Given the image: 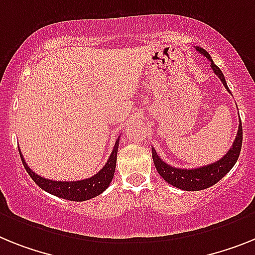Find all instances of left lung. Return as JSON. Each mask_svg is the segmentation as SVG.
I'll return each instance as SVG.
<instances>
[{"mask_svg":"<svg viewBox=\"0 0 255 255\" xmlns=\"http://www.w3.org/2000/svg\"><path fill=\"white\" fill-rule=\"evenodd\" d=\"M196 49L198 53L205 55L211 62L213 71L222 80V83H223L227 91L230 92V88L227 87L223 72L220 71V68L214 63L210 54L205 49L200 48V46H196ZM241 145H243V126H241L240 121V126H239L236 138L233 141L232 146L228 150V153L223 158H220L219 160H217V162L207 164V166H204V167L188 168V170L187 168L172 167V166L167 164L158 157L155 149H151V154H153V162L155 168H157L158 174L163 177L167 183H170L171 185H174V187L183 190H202L211 187L214 184H217L222 177L226 176L230 172L231 168L235 166V163L239 159V155H240L241 151Z\"/></svg>","mask_w":255,"mask_h":255,"instance_id":"1","label":"left lung"}]
</instances>
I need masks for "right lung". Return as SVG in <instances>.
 <instances>
[{
  "label": "right lung",
  "mask_w": 255,
  "mask_h": 255,
  "mask_svg": "<svg viewBox=\"0 0 255 255\" xmlns=\"http://www.w3.org/2000/svg\"><path fill=\"white\" fill-rule=\"evenodd\" d=\"M118 146H119V137H118L117 142L114 145V149L111 151L110 157H109L108 162H106L104 167L92 177H88V179L79 181H54L45 179V177L35 174L27 166L24 158L22 155V151H19V154H20V158H22L25 171L32 177V180L35 181L38 187L44 189L45 192H48V193L53 194V196L59 197V198H63V200L87 201L91 200V198H95L98 194H101L110 185L111 180L114 177L115 166H117Z\"/></svg>",
  "instance_id": "add662e5"
}]
</instances>
